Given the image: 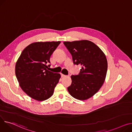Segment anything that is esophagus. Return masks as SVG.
Segmentation results:
<instances>
[{
	"label": "esophagus",
	"mask_w": 132,
	"mask_h": 132,
	"mask_svg": "<svg viewBox=\"0 0 132 132\" xmlns=\"http://www.w3.org/2000/svg\"><path fill=\"white\" fill-rule=\"evenodd\" d=\"M61 77H65L66 75H64L63 74H61Z\"/></svg>",
	"instance_id": "1"
}]
</instances>
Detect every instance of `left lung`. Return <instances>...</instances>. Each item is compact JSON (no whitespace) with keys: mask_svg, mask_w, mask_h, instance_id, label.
Returning <instances> with one entry per match:
<instances>
[{"mask_svg":"<svg viewBox=\"0 0 132 132\" xmlns=\"http://www.w3.org/2000/svg\"><path fill=\"white\" fill-rule=\"evenodd\" d=\"M64 44L72 56L73 63L82 66L78 75L71 76L68 91L76 99H88L98 92L104 82L108 68L106 55L89 40L65 41Z\"/></svg>","mask_w":132,"mask_h":132,"instance_id":"obj_1","label":"left lung"}]
</instances>
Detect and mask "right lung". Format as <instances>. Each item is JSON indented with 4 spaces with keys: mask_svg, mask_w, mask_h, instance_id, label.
Listing matches in <instances>:
<instances>
[{
    "mask_svg": "<svg viewBox=\"0 0 132 132\" xmlns=\"http://www.w3.org/2000/svg\"><path fill=\"white\" fill-rule=\"evenodd\" d=\"M60 43V41L32 43L23 50L17 60V81L22 90L34 100H46L54 93L61 76L49 71L47 64L50 63L51 55Z\"/></svg>",
    "mask_w": 132,
    "mask_h": 132,
    "instance_id": "add662e5",
    "label": "right lung"
}]
</instances>
